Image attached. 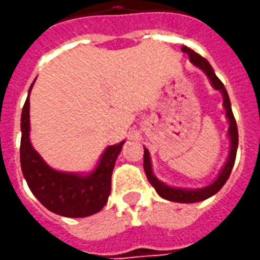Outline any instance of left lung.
I'll use <instances>...</instances> for the list:
<instances>
[{"label":"left lung","mask_w":260,"mask_h":260,"mask_svg":"<svg viewBox=\"0 0 260 260\" xmlns=\"http://www.w3.org/2000/svg\"><path fill=\"white\" fill-rule=\"evenodd\" d=\"M182 53L188 54L189 61L192 65H195L196 68H199L203 71V74L206 75L207 79L210 80V85L214 90H218L223 96V107L225 110V118L229 121V131H227V138H229V156L225 158V163L223 164V167L220 170V173L217 177L214 178L213 182H210L209 185L202 186V188H180V186H171L169 184H166L163 181H160L153 173L152 167V158H150V153L145 147V153H143V169L146 173V177L149 182L152 184V186L156 189L158 195L161 196L163 199L167 201L177 202V203H195V202H202L210 198L214 193H217L223 185L225 184V181L229 180L231 170L234 167L235 156H237V149H238V129H237V122H235L234 114L231 110V103H230L229 93L225 90V87L221 83V80L218 79L214 71H213L212 65L209 64V61L201 57L199 54H196L193 50H191L186 46L181 47Z\"/></svg>","instance_id":"1"}]
</instances>
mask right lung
Returning a JSON list of instances; mask_svg holds the SVG:
<instances>
[{"mask_svg": "<svg viewBox=\"0 0 260 260\" xmlns=\"http://www.w3.org/2000/svg\"><path fill=\"white\" fill-rule=\"evenodd\" d=\"M20 117V167L27 185L43 206L64 217H87L100 212L111 192V174L125 141L106 147L89 173H68L50 167L30 142V91Z\"/></svg>", "mask_w": 260, "mask_h": 260, "instance_id": "right-lung-1", "label": "right lung"}]
</instances>
